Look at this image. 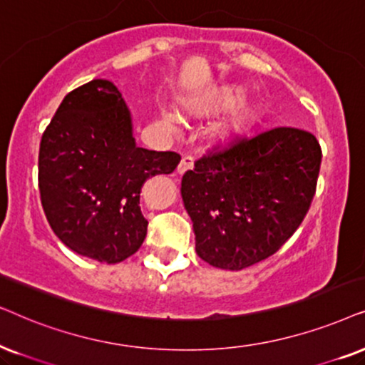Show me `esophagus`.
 <instances>
[{"instance_id": "esophagus-1", "label": "esophagus", "mask_w": 365, "mask_h": 365, "mask_svg": "<svg viewBox=\"0 0 365 365\" xmlns=\"http://www.w3.org/2000/svg\"><path fill=\"white\" fill-rule=\"evenodd\" d=\"M190 170H193V158L192 157H183L182 162L178 163L177 172L180 175H183L185 172H190Z\"/></svg>"}]
</instances>
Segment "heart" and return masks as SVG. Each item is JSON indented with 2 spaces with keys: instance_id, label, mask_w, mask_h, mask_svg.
Wrapping results in <instances>:
<instances>
[{
  "instance_id": "obj_1",
  "label": "heart",
  "mask_w": 365,
  "mask_h": 365,
  "mask_svg": "<svg viewBox=\"0 0 365 365\" xmlns=\"http://www.w3.org/2000/svg\"><path fill=\"white\" fill-rule=\"evenodd\" d=\"M245 100V91L242 88H223L217 93L197 101H190L187 106L193 111H202V113H212V111H223L232 108V106L240 105ZM257 120V110L254 106L240 105L239 108L232 110L215 128L213 135L218 142H230V140L240 137L250 128V125ZM160 123L163 128L172 135L180 132V118L172 111H160Z\"/></svg>"
}]
</instances>
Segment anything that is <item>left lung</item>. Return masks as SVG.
Listing matches in <instances>:
<instances>
[{"label":"left lung","instance_id":"obj_1","mask_svg":"<svg viewBox=\"0 0 365 365\" xmlns=\"http://www.w3.org/2000/svg\"><path fill=\"white\" fill-rule=\"evenodd\" d=\"M320 160L317 138L290 126L237 137L198 158L182 178L198 257L242 270L275 254L307 215Z\"/></svg>","mask_w":365,"mask_h":365}]
</instances>
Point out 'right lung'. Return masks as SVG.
<instances>
[{"label":"right lung","mask_w":365,"mask_h":365,"mask_svg":"<svg viewBox=\"0 0 365 365\" xmlns=\"http://www.w3.org/2000/svg\"><path fill=\"white\" fill-rule=\"evenodd\" d=\"M178 163L175 152L137 147L118 88L91 80L63 98L41 137L38 183L46 220L68 249L118 264L147 237L143 183Z\"/></svg>","instance_id":"obj_1"}]
</instances>
